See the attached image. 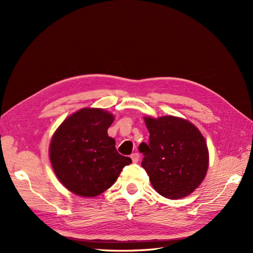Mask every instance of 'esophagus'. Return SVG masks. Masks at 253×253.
<instances>
[{
	"label": "esophagus",
	"instance_id": "esophagus-1",
	"mask_svg": "<svg viewBox=\"0 0 253 253\" xmlns=\"http://www.w3.org/2000/svg\"><path fill=\"white\" fill-rule=\"evenodd\" d=\"M131 158L133 160V163H138V159H139V154L138 153H133V154L131 155Z\"/></svg>",
	"mask_w": 253,
	"mask_h": 253
}]
</instances>
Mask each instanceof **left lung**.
<instances>
[{
  "instance_id": "8db88e82",
  "label": "left lung",
  "mask_w": 253,
  "mask_h": 253,
  "mask_svg": "<svg viewBox=\"0 0 253 253\" xmlns=\"http://www.w3.org/2000/svg\"><path fill=\"white\" fill-rule=\"evenodd\" d=\"M149 143L141 142V166L157 193L169 200L186 197L201 185L209 166L204 136L188 120L144 117Z\"/></svg>"
}]
</instances>
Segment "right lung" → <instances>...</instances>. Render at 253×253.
I'll use <instances>...</instances> for the list:
<instances>
[{"label": "right lung", "instance_id": "add662e5", "mask_svg": "<svg viewBox=\"0 0 253 253\" xmlns=\"http://www.w3.org/2000/svg\"><path fill=\"white\" fill-rule=\"evenodd\" d=\"M114 116L102 109H82L66 118L49 144L52 169L71 192L94 197L116 181L132 159L120 155L108 135Z\"/></svg>", "mask_w": 253, "mask_h": 253}]
</instances>
